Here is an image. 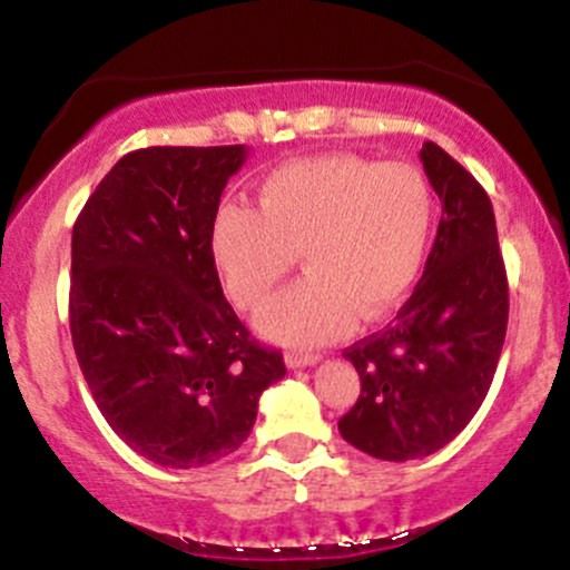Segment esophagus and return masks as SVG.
<instances>
[{
    "instance_id": "1",
    "label": "esophagus",
    "mask_w": 570,
    "mask_h": 570,
    "mask_svg": "<svg viewBox=\"0 0 570 570\" xmlns=\"http://www.w3.org/2000/svg\"><path fill=\"white\" fill-rule=\"evenodd\" d=\"M286 367L289 370H299V367H313V364L322 362V356L318 353H305V351H289L286 353Z\"/></svg>"
}]
</instances>
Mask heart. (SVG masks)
I'll use <instances>...</instances> for the list:
<instances>
[{
	"label": "heart",
	"mask_w": 570,
	"mask_h": 570,
	"mask_svg": "<svg viewBox=\"0 0 570 570\" xmlns=\"http://www.w3.org/2000/svg\"><path fill=\"white\" fill-rule=\"evenodd\" d=\"M434 193L412 163L318 155L259 181L257 212L227 203L212 222V254L238 307L257 311L289 276L303 281L259 313L265 337L322 345L362 316L377 322L407 297L426 263Z\"/></svg>",
	"instance_id": "heart-1"
}]
</instances>
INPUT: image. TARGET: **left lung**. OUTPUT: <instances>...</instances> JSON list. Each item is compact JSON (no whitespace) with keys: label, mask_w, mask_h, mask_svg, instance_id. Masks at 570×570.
I'll use <instances>...</instances> for the list:
<instances>
[{"label":"left lung","mask_w":570,"mask_h":570,"mask_svg":"<svg viewBox=\"0 0 570 570\" xmlns=\"http://www.w3.org/2000/svg\"><path fill=\"white\" fill-rule=\"evenodd\" d=\"M421 163L442 200L423 278L389 330L343 353L362 394L337 429L381 461H415L455 440L485 402L507 335L509 286L488 193L440 144H423Z\"/></svg>","instance_id":"obj_1"}]
</instances>
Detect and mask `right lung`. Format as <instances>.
<instances>
[{"mask_svg": "<svg viewBox=\"0 0 570 570\" xmlns=\"http://www.w3.org/2000/svg\"><path fill=\"white\" fill-rule=\"evenodd\" d=\"M248 149L147 147L90 195L71 233L69 326L98 410L134 453L195 469L235 453L284 356L222 294L212 222Z\"/></svg>", "mask_w": 570, "mask_h": 570, "instance_id": "obj_1", "label": "right lung"}]
</instances>
